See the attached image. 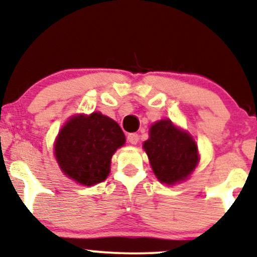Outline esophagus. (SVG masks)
I'll return each mask as SVG.
<instances>
[{
	"instance_id": "1",
	"label": "esophagus",
	"mask_w": 257,
	"mask_h": 257,
	"mask_svg": "<svg viewBox=\"0 0 257 257\" xmlns=\"http://www.w3.org/2000/svg\"><path fill=\"white\" fill-rule=\"evenodd\" d=\"M126 139H128V143H131L132 145H137L139 141V135L137 133H133V134H128Z\"/></svg>"
}]
</instances>
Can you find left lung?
<instances>
[{"label":"left lung","instance_id":"obj_1","mask_svg":"<svg viewBox=\"0 0 257 257\" xmlns=\"http://www.w3.org/2000/svg\"><path fill=\"white\" fill-rule=\"evenodd\" d=\"M153 173L163 184L173 185L190 176L198 163V149L187 133L170 120L155 123L144 143Z\"/></svg>","mask_w":257,"mask_h":257}]
</instances>
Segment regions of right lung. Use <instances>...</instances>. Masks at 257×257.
Masks as SVG:
<instances>
[{"label":"right lung","instance_id":"right-lung-1","mask_svg":"<svg viewBox=\"0 0 257 257\" xmlns=\"http://www.w3.org/2000/svg\"><path fill=\"white\" fill-rule=\"evenodd\" d=\"M125 143L118 123L99 112L73 117L61 129L55 144V157L64 174L91 186L110 174L114 151Z\"/></svg>","mask_w":257,"mask_h":257}]
</instances>
